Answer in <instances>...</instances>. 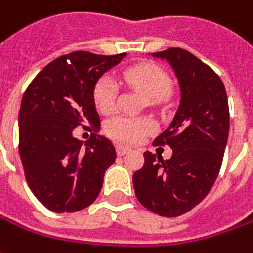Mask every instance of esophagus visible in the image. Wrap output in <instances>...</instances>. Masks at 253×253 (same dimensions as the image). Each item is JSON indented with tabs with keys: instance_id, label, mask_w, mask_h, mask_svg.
<instances>
[{
	"instance_id": "obj_1",
	"label": "esophagus",
	"mask_w": 253,
	"mask_h": 253,
	"mask_svg": "<svg viewBox=\"0 0 253 253\" xmlns=\"http://www.w3.org/2000/svg\"><path fill=\"white\" fill-rule=\"evenodd\" d=\"M130 150H131V148L127 147V146H123V144H117V146H116V151H117L119 156H125V154L128 153Z\"/></svg>"
}]
</instances>
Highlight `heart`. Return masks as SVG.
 <instances>
[{
    "label": "heart",
    "mask_w": 253,
    "mask_h": 253,
    "mask_svg": "<svg viewBox=\"0 0 253 253\" xmlns=\"http://www.w3.org/2000/svg\"><path fill=\"white\" fill-rule=\"evenodd\" d=\"M123 79L128 84L137 87L151 99H163L171 90L169 75L161 68L151 63H141L123 72ZM117 83L110 76H102L93 89L94 105L99 112L110 113L116 107ZM106 131L110 137L126 143H137L154 131V123L148 117H133L119 115L106 123Z\"/></svg>",
    "instance_id": "b5f03b06"
}]
</instances>
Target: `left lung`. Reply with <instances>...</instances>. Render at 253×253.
<instances>
[{"instance_id": "8db88e82", "label": "left lung", "mask_w": 253, "mask_h": 253, "mask_svg": "<svg viewBox=\"0 0 253 253\" xmlns=\"http://www.w3.org/2000/svg\"><path fill=\"white\" fill-rule=\"evenodd\" d=\"M151 55L170 62L181 102L169 128L153 143L172 148L171 159L146 151L133 185L141 205L171 218L191 211L212 188L228 140L229 107L221 78L191 52L169 48Z\"/></svg>"}]
</instances>
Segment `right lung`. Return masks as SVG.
<instances>
[{"mask_svg": "<svg viewBox=\"0 0 253 253\" xmlns=\"http://www.w3.org/2000/svg\"><path fill=\"white\" fill-rule=\"evenodd\" d=\"M75 50L48 63L29 83L19 109V156L34 195L53 212L89 207L116 160L107 137L92 133L83 148L73 130L100 127L93 89L99 78L125 58Z\"/></svg>", "mask_w": 253, "mask_h": 253, "instance_id": "add662e5", "label": "right lung"}]
</instances>
